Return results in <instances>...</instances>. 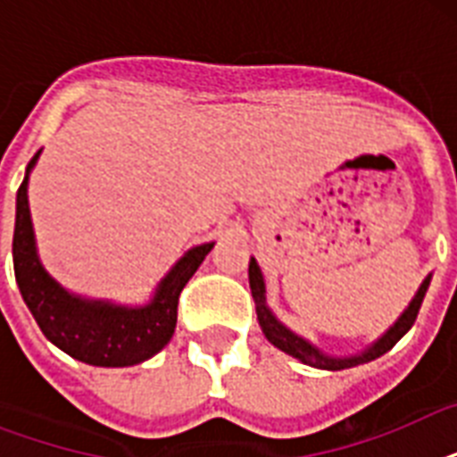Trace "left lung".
I'll return each mask as SVG.
<instances>
[{
	"label": "left lung",
	"instance_id": "8db88e82",
	"mask_svg": "<svg viewBox=\"0 0 457 457\" xmlns=\"http://www.w3.org/2000/svg\"><path fill=\"white\" fill-rule=\"evenodd\" d=\"M429 282H432V275H427L425 282L420 285L418 294H415L411 303H408V308L401 312V318H398L396 322H394V325H391L389 329H386V332H384L375 344H372V346H368L365 351H361V353L341 355L339 358V355L322 353L318 346H312L311 341H305L303 337L294 334L289 327L282 325V322L272 315V311L268 308V303H265L263 272H261V268H258L256 258H251V263H249L251 296H253V301H256L258 325H261V329H263L265 339L270 341L272 346H278L279 351H285V353H289L292 358L303 362V365H311V368H320V370L355 368V365H361V362L375 361V358L384 355L386 351H391V348L396 346V341L401 339V337H403L412 325H415V318H418L420 305H422V301H425Z\"/></svg>",
	"mask_w": 457,
	"mask_h": 457
}]
</instances>
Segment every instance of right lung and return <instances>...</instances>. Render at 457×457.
Instances as JSON below:
<instances>
[{"label": "right lung", "instance_id": "obj_1", "mask_svg": "<svg viewBox=\"0 0 457 457\" xmlns=\"http://www.w3.org/2000/svg\"><path fill=\"white\" fill-rule=\"evenodd\" d=\"M37 158L39 152L30 158L16 194L13 272L25 305L46 339L75 361L96 368H130L149 361L170 341L178 325L179 294L213 249V242L187 251L158 282L146 305H118L71 294L42 268L35 246L28 178Z\"/></svg>", "mask_w": 457, "mask_h": 457}]
</instances>
